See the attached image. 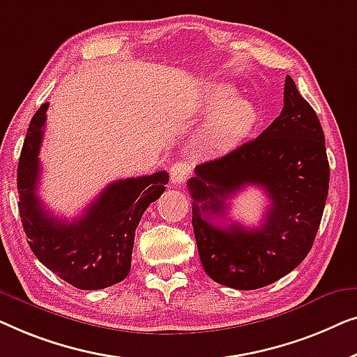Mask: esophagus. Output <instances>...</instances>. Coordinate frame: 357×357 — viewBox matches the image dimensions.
Returning a JSON list of instances; mask_svg holds the SVG:
<instances>
[{"label": "esophagus", "mask_w": 357, "mask_h": 357, "mask_svg": "<svg viewBox=\"0 0 357 357\" xmlns=\"http://www.w3.org/2000/svg\"><path fill=\"white\" fill-rule=\"evenodd\" d=\"M169 174H172V183L176 185H181V184H184V181L189 178L190 168H189V165H185L183 162H176L172 167V169H169Z\"/></svg>", "instance_id": "1"}]
</instances>
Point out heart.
<instances>
[{
  "label": "heart",
  "instance_id": "1",
  "mask_svg": "<svg viewBox=\"0 0 357 357\" xmlns=\"http://www.w3.org/2000/svg\"><path fill=\"white\" fill-rule=\"evenodd\" d=\"M195 109L210 114L200 130V142L215 153L229 152L243 144L259 121L255 105L248 98L234 97V90L222 84L205 89Z\"/></svg>",
  "mask_w": 357,
  "mask_h": 357
}]
</instances>
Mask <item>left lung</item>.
Here are the masks:
<instances>
[{
  "label": "left lung",
  "mask_w": 357,
  "mask_h": 357,
  "mask_svg": "<svg viewBox=\"0 0 357 357\" xmlns=\"http://www.w3.org/2000/svg\"><path fill=\"white\" fill-rule=\"evenodd\" d=\"M283 103L257 139L197 165L188 181L202 267L213 281L234 289L264 288L298 267L312 248L327 202L324 130L289 76ZM249 183L265 188L271 199L263 225L254 230L213 225L212 218L226 216L227 199Z\"/></svg>",
  "instance_id": "8db88e82"
}]
</instances>
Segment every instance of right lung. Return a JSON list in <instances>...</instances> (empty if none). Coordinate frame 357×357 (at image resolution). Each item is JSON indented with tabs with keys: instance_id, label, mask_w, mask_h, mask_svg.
I'll return each mask as SVG.
<instances>
[{
	"instance_id": "add662e5",
	"label": "right lung",
	"mask_w": 357,
	"mask_h": 357,
	"mask_svg": "<svg viewBox=\"0 0 357 357\" xmlns=\"http://www.w3.org/2000/svg\"><path fill=\"white\" fill-rule=\"evenodd\" d=\"M43 103L29 124L17 167L19 213L40 262L79 289H103L128 277L135 228L145 208L163 194L168 173L108 184L77 220H58L37 195L40 144L47 123Z\"/></svg>"
}]
</instances>
